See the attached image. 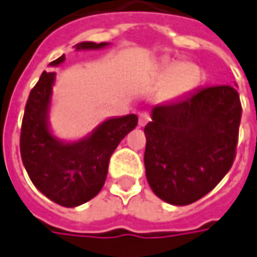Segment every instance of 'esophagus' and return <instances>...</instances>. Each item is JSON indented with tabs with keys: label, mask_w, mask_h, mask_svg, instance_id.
Listing matches in <instances>:
<instances>
[{
	"label": "esophagus",
	"mask_w": 257,
	"mask_h": 257,
	"mask_svg": "<svg viewBox=\"0 0 257 257\" xmlns=\"http://www.w3.org/2000/svg\"><path fill=\"white\" fill-rule=\"evenodd\" d=\"M150 120H151V115L147 112V110H142V112H140V115H138V125H140V126H145Z\"/></svg>",
	"instance_id": "esophagus-1"
}]
</instances>
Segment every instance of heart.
<instances>
[{"label": "heart", "instance_id": "1", "mask_svg": "<svg viewBox=\"0 0 257 257\" xmlns=\"http://www.w3.org/2000/svg\"><path fill=\"white\" fill-rule=\"evenodd\" d=\"M162 76L167 79L162 86V99H174L193 90L200 80V69L193 63H171L165 66Z\"/></svg>", "mask_w": 257, "mask_h": 257}]
</instances>
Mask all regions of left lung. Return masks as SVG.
I'll use <instances>...</instances> for the list:
<instances>
[{
	"label": "left lung",
	"instance_id": "1",
	"mask_svg": "<svg viewBox=\"0 0 257 257\" xmlns=\"http://www.w3.org/2000/svg\"><path fill=\"white\" fill-rule=\"evenodd\" d=\"M240 119L239 93L229 84L154 107L144 162L155 195L187 206L210 193L236 158Z\"/></svg>",
	"mask_w": 257,
	"mask_h": 257
}]
</instances>
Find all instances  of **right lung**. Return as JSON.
Segmentation results:
<instances>
[{
    "instance_id": "obj_1",
    "label": "right lung",
    "mask_w": 257,
    "mask_h": 257,
    "mask_svg": "<svg viewBox=\"0 0 257 257\" xmlns=\"http://www.w3.org/2000/svg\"><path fill=\"white\" fill-rule=\"evenodd\" d=\"M106 43L83 41L76 50L100 49ZM64 54L51 66L64 62ZM54 72H43L26 103L20 134L21 160L33 184L51 201L76 207L92 200L105 184L109 160L119 142L138 125L137 115L107 119L92 137L73 144H62L49 132L47 110Z\"/></svg>"
}]
</instances>
